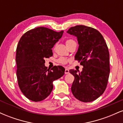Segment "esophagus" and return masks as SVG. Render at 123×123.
I'll return each mask as SVG.
<instances>
[{
	"instance_id": "obj_1",
	"label": "esophagus",
	"mask_w": 123,
	"mask_h": 123,
	"mask_svg": "<svg viewBox=\"0 0 123 123\" xmlns=\"http://www.w3.org/2000/svg\"><path fill=\"white\" fill-rule=\"evenodd\" d=\"M69 73V70L67 68H66L65 70V74H68Z\"/></svg>"
}]
</instances>
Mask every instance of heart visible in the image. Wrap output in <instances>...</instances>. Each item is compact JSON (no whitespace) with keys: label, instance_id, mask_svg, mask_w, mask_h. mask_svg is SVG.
<instances>
[{"label":"heart","instance_id":"obj_1","mask_svg":"<svg viewBox=\"0 0 123 123\" xmlns=\"http://www.w3.org/2000/svg\"><path fill=\"white\" fill-rule=\"evenodd\" d=\"M73 43H76V42L74 40H73V39H68V40H66V44L68 47L69 46L70 44H72ZM68 61H69V60H68L67 58H64V57H60L57 60V62L58 63H60V64H63V65L67 63Z\"/></svg>","mask_w":123,"mask_h":123}]
</instances>
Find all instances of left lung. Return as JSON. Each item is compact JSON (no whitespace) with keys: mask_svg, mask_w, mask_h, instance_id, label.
Here are the masks:
<instances>
[{"mask_svg":"<svg viewBox=\"0 0 123 123\" xmlns=\"http://www.w3.org/2000/svg\"><path fill=\"white\" fill-rule=\"evenodd\" d=\"M68 33L77 38L78 51L75 60L83 66L82 72H69L74 77L71 90L76 99L83 102H92L105 91L110 73L109 52L101 33L84 25L70 28Z\"/></svg>","mask_w":123,"mask_h":123,"instance_id":"8db88e82","label":"left lung"}]
</instances>
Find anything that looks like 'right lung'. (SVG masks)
I'll list each match as a JSON object with an SVG mask.
<instances>
[{"label":"right lung","mask_w":123,"mask_h":123,"mask_svg":"<svg viewBox=\"0 0 123 123\" xmlns=\"http://www.w3.org/2000/svg\"><path fill=\"white\" fill-rule=\"evenodd\" d=\"M63 32L38 27L27 31L19 39L15 57L18 84L31 101L46 99L53 90V81L64 74L63 66H54L50 70L44 65V59L53 56L51 49Z\"/></svg>","instance_id":"obj_1"}]
</instances>
